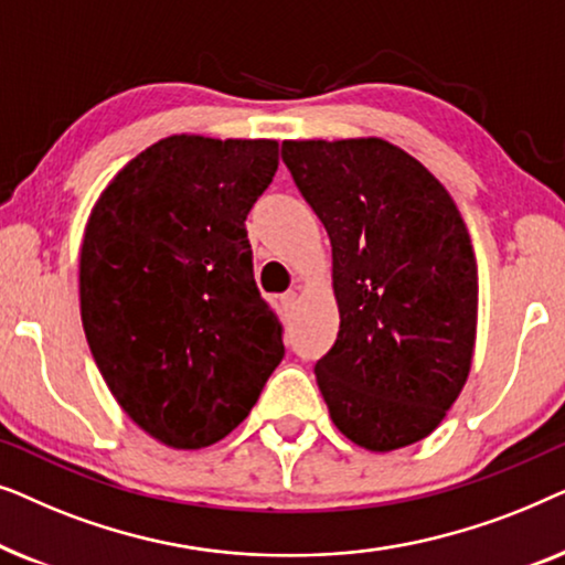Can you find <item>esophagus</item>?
Listing matches in <instances>:
<instances>
[{
  "instance_id": "1",
  "label": "esophagus",
  "mask_w": 565,
  "mask_h": 565,
  "mask_svg": "<svg viewBox=\"0 0 565 565\" xmlns=\"http://www.w3.org/2000/svg\"><path fill=\"white\" fill-rule=\"evenodd\" d=\"M280 303L285 306V308H292L298 303V290H288V292H282L280 296Z\"/></svg>"
}]
</instances>
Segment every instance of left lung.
<instances>
[{
    "label": "left lung",
    "instance_id": "1",
    "mask_svg": "<svg viewBox=\"0 0 565 565\" xmlns=\"http://www.w3.org/2000/svg\"><path fill=\"white\" fill-rule=\"evenodd\" d=\"M331 242L339 334L313 373L331 422L391 452L431 435L468 381L478 267L443 182L383 138L282 141Z\"/></svg>",
    "mask_w": 565,
    "mask_h": 565
}]
</instances>
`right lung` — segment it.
Returning a JSON list of instances; mask_svg holds the SVG:
<instances>
[{"mask_svg":"<svg viewBox=\"0 0 565 565\" xmlns=\"http://www.w3.org/2000/svg\"><path fill=\"white\" fill-rule=\"evenodd\" d=\"M277 161L269 138H161L87 218L79 303L92 358L122 412L174 450L236 429L285 354L244 226Z\"/></svg>","mask_w":565,"mask_h":565,"instance_id":"right-lung-1","label":"right lung"}]
</instances>
